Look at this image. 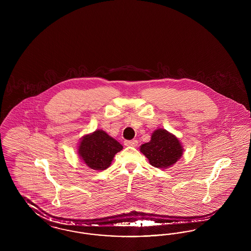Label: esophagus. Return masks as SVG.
<instances>
[{"instance_id":"1","label":"esophagus","mask_w":251,"mask_h":251,"mask_svg":"<svg viewBox=\"0 0 251 251\" xmlns=\"http://www.w3.org/2000/svg\"><path fill=\"white\" fill-rule=\"evenodd\" d=\"M124 145L127 147H136L138 145V141L137 140H125L124 141Z\"/></svg>"}]
</instances>
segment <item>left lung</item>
Here are the masks:
<instances>
[{
    "instance_id": "1",
    "label": "left lung",
    "mask_w": 251,
    "mask_h": 251,
    "mask_svg": "<svg viewBox=\"0 0 251 251\" xmlns=\"http://www.w3.org/2000/svg\"><path fill=\"white\" fill-rule=\"evenodd\" d=\"M140 151L149 159L152 167L165 169L179 160L183 148L174 134L165 129H157L151 134V141L140 147Z\"/></svg>"
}]
</instances>
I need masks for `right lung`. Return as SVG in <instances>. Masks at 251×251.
<instances>
[{
  "label": "right lung",
  "instance_id": "add662e5",
  "mask_svg": "<svg viewBox=\"0 0 251 251\" xmlns=\"http://www.w3.org/2000/svg\"><path fill=\"white\" fill-rule=\"evenodd\" d=\"M122 149V145L105 131L97 130L82 137L78 154L89 168L104 170L110 167L115 155Z\"/></svg>",
  "mask_w": 251,
  "mask_h": 251
}]
</instances>
